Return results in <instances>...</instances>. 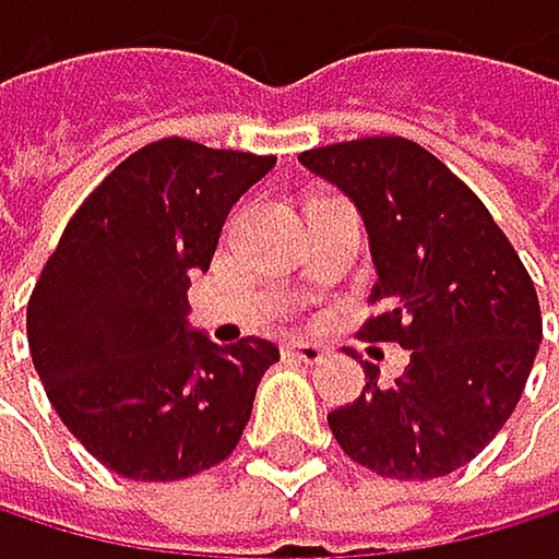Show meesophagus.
Returning <instances> with one entry per match:
<instances>
[{
  "mask_svg": "<svg viewBox=\"0 0 559 559\" xmlns=\"http://www.w3.org/2000/svg\"><path fill=\"white\" fill-rule=\"evenodd\" d=\"M285 355H288V358H298V361H305V365H318L321 358H325V348L314 345V342H288V345H285Z\"/></svg>",
  "mask_w": 559,
  "mask_h": 559,
  "instance_id": "obj_1",
  "label": "esophagus"
}]
</instances>
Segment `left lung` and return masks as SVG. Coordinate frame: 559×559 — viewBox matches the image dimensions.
Segmentation results:
<instances>
[{
    "instance_id": "1",
    "label": "left lung",
    "mask_w": 559,
    "mask_h": 559,
    "mask_svg": "<svg viewBox=\"0 0 559 559\" xmlns=\"http://www.w3.org/2000/svg\"><path fill=\"white\" fill-rule=\"evenodd\" d=\"M301 167L352 201L376 264L369 342L409 365L329 413L345 453L379 476L436 479L476 460L513 416L544 338L540 301L483 201L429 150L402 136L318 146Z\"/></svg>"
}]
</instances>
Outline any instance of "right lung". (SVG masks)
Wrapping results in <instances>:
<instances>
[{"mask_svg": "<svg viewBox=\"0 0 559 559\" xmlns=\"http://www.w3.org/2000/svg\"><path fill=\"white\" fill-rule=\"evenodd\" d=\"M274 157L157 140L73 214L26 311L33 365L67 429L106 469L187 479L238 445L267 338L214 345L190 325V277L211 267L221 227Z\"/></svg>", "mask_w": 559, "mask_h": 559, "instance_id": "1", "label": "right lung"}]
</instances>
